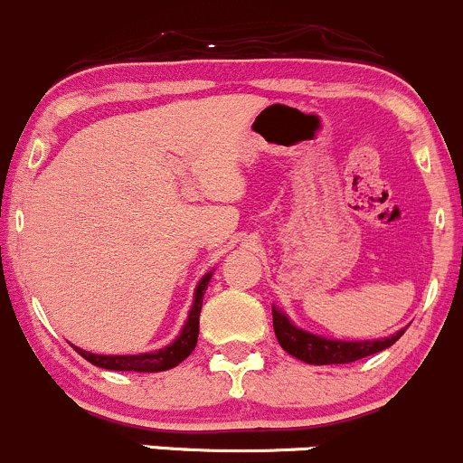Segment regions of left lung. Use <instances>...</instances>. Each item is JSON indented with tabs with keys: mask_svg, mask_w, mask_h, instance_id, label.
I'll use <instances>...</instances> for the list:
<instances>
[{
	"mask_svg": "<svg viewBox=\"0 0 463 463\" xmlns=\"http://www.w3.org/2000/svg\"><path fill=\"white\" fill-rule=\"evenodd\" d=\"M272 324L274 333H277V340L281 345L283 351H288L295 358L304 360L308 364H346L355 363V360L369 358L373 354H381V351L389 349L398 337L405 333V328L393 335L385 337V340H373V342H340V340H326V337L313 335V333H306L301 328H297L295 324H290V319L283 313H279L277 308H272Z\"/></svg>",
	"mask_w": 463,
	"mask_h": 463,
	"instance_id": "left-lung-1",
	"label": "left lung"
}]
</instances>
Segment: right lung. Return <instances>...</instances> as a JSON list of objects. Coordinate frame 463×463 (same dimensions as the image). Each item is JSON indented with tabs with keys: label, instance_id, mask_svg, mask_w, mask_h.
<instances>
[{
	"label": "right lung",
	"instance_id": "obj_1",
	"mask_svg": "<svg viewBox=\"0 0 463 463\" xmlns=\"http://www.w3.org/2000/svg\"><path fill=\"white\" fill-rule=\"evenodd\" d=\"M212 279V274L203 279L195 288V301L194 308H191L189 319H186L184 328H182L180 337L173 342L171 346L162 351H155V354H141V355H96L90 351L76 349L87 363L96 364L100 369H109V372H166V369L177 367L182 360H186L191 355V351L198 345V331H200V310H203V297L207 290V283Z\"/></svg>",
	"mask_w": 463,
	"mask_h": 463
}]
</instances>
